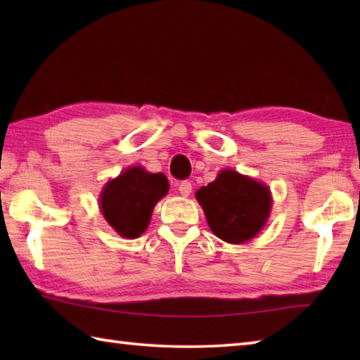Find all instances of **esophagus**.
<instances>
[{
	"label": "esophagus",
	"mask_w": 360,
	"mask_h": 360,
	"mask_svg": "<svg viewBox=\"0 0 360 360\" xmlns=\"http://www.w3.org/2000/svg\"><path fill=\"white\" fill-rule=\"evenodd\" d=\"M178 191L182 195V197H188L192 192V182L191 181H181L178 186Z\"/></svg>",
	"instance_id": "34e87169"
}]
</instances>
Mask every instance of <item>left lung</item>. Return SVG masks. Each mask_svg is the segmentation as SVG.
Listing matches in <instances>:
<instances>
[{
  "label": "left lung",
  "instance_id": "8db88e82",
  "mask_svg": "<svg viewBox=\"0 0 360 360\" xmlns=\"http://www.w3.org/2000/svg\"><path fill=\"white\" fill-rule=\"evenodd\" d=\"M197 200L212 233L233 245L257 235L271 208L268 187L233 169H224L216 181L200 188Z\"/></svg>",
  "mask_w": 360,
  "mask_h": 360
}]
</instances>
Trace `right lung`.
I'll return each instance as SVG.
<instances>
[{"instance_id": "1", "label": "right lung", "mask_w": 360, "mask_h": 360, "mask_svg": "<svg viewBox=\"0 0 360 360\" xmlns=\"http://www.w3.org/2000/svg\"><path fill=\"white\" fill-rule=\"evenodd\" d=\"M162 173H148L141 167L125 169L109 181L100 197L101 212L109 225L125 238H138L148 227L155 203L168 192Z\"/></svg>"}]
</instances>
